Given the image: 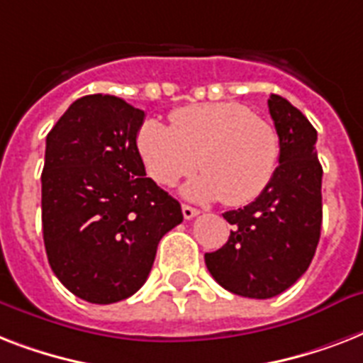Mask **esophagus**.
<instances>
[{
	"label": "esophagus",
	"instance_id": "esophagus-1",
	"mask_svg": "<svg viewBox=\"0 0 363 363\" xmlns=\"http://www.w3.org/2000/svg\"><path fill=\"white\" fill-rule=\"evenodd\" d=\"M199 211L196 209V207H190V205H182V216L186 218V220H190V218H194V216H198Z\"/></svg>",
	"mask_w": 363,
	"mask_h": 363
}]
</instances>
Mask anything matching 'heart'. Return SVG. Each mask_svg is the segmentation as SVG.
Segmentation results:
<instances>
[{
    "label": "heart",
    "instance_id": "obj_1",
    "mask_svg": "<svg viewBox=\"0 0 363 363\" xmlns=\"http://www.w3.org/2000/svg\"><path fill=\"white\" fill-rule=\"evenodd\" d=\"M137 150L148 175L164 186L196 167L182 188L196 201L245 205L264 192L275 173L279 137L269 122L238 101L190 105L171 115V125L148 118L137 130Z\"/></svg>",
    "mask_w": 363,
    "mask_h": 363
}]
</instances>
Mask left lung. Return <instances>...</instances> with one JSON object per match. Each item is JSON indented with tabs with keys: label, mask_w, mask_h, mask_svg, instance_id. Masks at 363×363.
Listing matches in <instances>:
<instances>
[{
	"label": "left lung",
	"mask_w": 363,
	"mask_h": 363,
	"mask_svg": "<svg viewBox=\"0 0 363 363\" xmlns=\"http://www.w3.org/2000/svg\"><path fill=\"white\" fill-rule=\"evenodd\" d=\"M267 107L279 135V167L252 203L224 213L233 226L230 239L205 254L207 269L222 288L254 299L275 298L303 275L322 226L316 130L277 94H271Z\"/></svg>",
	"instance_id": "left-lung-1"
}]
</instances>
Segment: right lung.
<instances>
[{"label": "right lung", "instance_id": "obj_1", "mask_svg": "<svg viewBox=\"0 0 363 363\" xmlns=\"http://www.w3.org/2000/svg\"><path fill=\"white\" fill-rule=\"evenodd\" d=\"M141 109L109 94L69 105L47 135L41 175L48 264L69 292L116 303L145 284L181 203L148 179L137 150Z\"/></svg>", "mask_w": 363, "mask_h": 363}]
</instances>
